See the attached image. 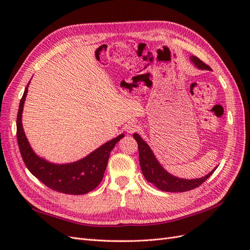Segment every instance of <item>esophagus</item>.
<instances>
[{"instance_id": "esophagus-1", "label": "esophagus", "mask_w": 250, "mask_h": 250, "mask_svg": "<svg viewBox=\"0 0 250 250\" xmlns=\"http://www.w3.org/2000/svg\"><path fill=\"white\" fill-rule=\"evenodd\" d=\"M138 128H139V125L134 122H130L126 125V130L129 133H133L134 131H137Z\"/></svg>"}]
</instances>
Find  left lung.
<instances>
[{
    "label": "left lung",
    "instance_id": "8db88e82",
    "mask_svg": "<svg viewBox=\"0 0 250 250\" xmlns=\"http://www.w3.org/2000/svg\"><path fill=\"white\" fill-rule=\"evenodd\" d=\"M192 62L195 65L199 67L201 70H210V67L204 63L202 60L198 57H192ZM134 140L138 143L139 147V156H140V166L141 170L143 172L144 177L146 178L149 183L153 184L158 190H162L165 192H187L191 191L193 188H198L201 186L204 181H206L211 174L214 173L215 170L208 173V175L197 179H183L177 178L175 176L171 175L167 171L157 162L152 151L149 148L147 144L142 140L139 134H133Z\"/></svg>",
    "mask_w": 250,
    "mask_h": 250
}]
</instances>
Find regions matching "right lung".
<instances>
[{"instance_id":"obj_1","label":"right lung","mask_w":250,"mask_h":250,"mask_svg":"<svg viewBox=\"0 0 250 250\" xmlns=\"http://www.w3.org/2000/svg\"><path fill=\"white\" fill-rule=\"evenodd\" d=\"M28 87L22 95L17 118V138L20 152L26 167L51 190L70 195L86 194L96 188L103 179L110 151L124 137L120 134L86 157L73 164L54 165L37 156L30 147L21 125V112Z\"/></svg>"}]
</instances>
